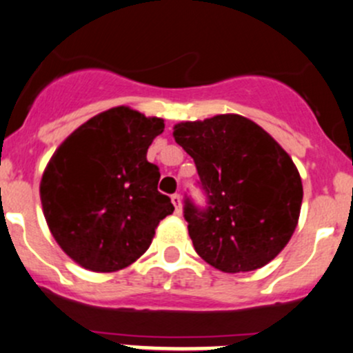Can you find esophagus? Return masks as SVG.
Instances as JSON below:
<instances>
[{"instance_id":"esophagus-1","label":"esophagus","mask_w":353,"mask_h":353,"mask_svg":"<svg viewBox=\"0 0 353 353\" xmlns=\"http://www.w3.org/2000/svg\"><path fill=\"white\" fill-rule=\"evenodd\" d=\"M172 202H173V205H175L176 214L180 215L181 214V196H180V193H173V195H172Z\"/></svg>"}]
</instances>
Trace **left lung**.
I'll list each match as a JSON object with an SVG mask.
<instances>
[{"label": "left lung", "instance_id": "left-lung-1", "mask_svg": "<svg viewBox=\"0 0 353 353\" xmlns=\"http://www.w3.org/2000/svg\"><path fill=\"white\" fill-rule=\"evenodd\" d=\"M193 158L205 207L187 196L183 217L196 254L223 272L263 268L290 242L303 185L290 154L248 117L221 114L176 124Z\"/></svg>", "mask_w": 353, "mask_h": 353}]
</instances>
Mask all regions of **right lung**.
I'll use <instances>...</instances> for the list:
<instances>
[{"mask_svg": "<svg viewBox=\"0 0 353 353\" xmlns=\"http://www.w3.org/2000/svg\"><path fill=\"white\" fill-rule=\"evenodd\" d=\"M160 117L112 108L77 128L55 151L40 183L52 236L82 268L112 272L146 252L175 207L158 192L160 168L148 148Z\"/></svg>", "mask_w": 353, "mask_h": 353, "instance_id": "right-lung-1", "label": "right lung"}]
</instances>
